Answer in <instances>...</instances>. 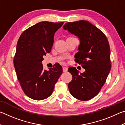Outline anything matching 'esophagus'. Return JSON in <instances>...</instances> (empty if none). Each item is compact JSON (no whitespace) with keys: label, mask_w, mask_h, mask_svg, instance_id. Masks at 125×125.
<instances>
[{"label":"esophagus","mask_w":125,"mask_h":125,"mask_svg":"<svg viewBox=\"0 0 125 125\" xmlns=\"http://www.w3.org/2000/svg\"><path fill=\"white\" fill-rule=\"evenodd\" d=\"M68 71V68L67 67H63V71L64 72H66Z\"/></svg>","instance_id":"34e87169"}]
</instances>
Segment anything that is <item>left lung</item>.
<instances>
[{
  "label": "left lung",
  "mask_w": 125,
  "mask_h": 125,
  "mask_svg": "<svg viewBox=\"0 0 125 125\" xmlns=\"http://www.w3.org/2000/svg\"><path fill=\"white\" fill-rule=\"evenodd\" d=\"M63 27L79 39L75 61L85 69L79 74L76 68H69L68 72L73 78L68 84L69 90L78 100H89L99 93L110 72L108 40L100 30L88 21L67 22Z\"/></svg>",
  "instance_id": "8db88e82"
}]
</instances>
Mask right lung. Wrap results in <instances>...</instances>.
<instances>
[{"label": "right lung", "mask_w": 125, "mask_h": 125, "mask_svg": "<svg viewBox=\"0 0 125 125\" xmlns=\"http://www.w3.org/2000/svg\"><path fill=\"white\" fill-rule=\"evenodd\" d=\"M63 24L40 22L25 30L19 39L14 58L15 69L25 94L33 100L49 97L62 73L59 64L49 71L44 70L42 61L43 56L51 51L54 33Z\"/></svg>", "instance_id": "right-lung-1"}]
</instances>
